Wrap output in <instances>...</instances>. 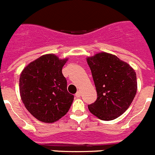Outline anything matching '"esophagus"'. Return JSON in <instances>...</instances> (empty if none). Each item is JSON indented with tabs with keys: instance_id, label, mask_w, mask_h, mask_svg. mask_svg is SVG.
<instances>
[{
	"instance_id": "34e87169",
	"label": "esophagus",
	"mask_w": 155,
	"mask_h": 155,
	"mask_svg": "<svg viewBox=\"0 0 155 155\" xmlns=\"http://www.w3.org/2000/svg\"><path fill=\"white\" fill-rule=\"evenodd\" d=\"M81 95V91H78V92L76 93V94H75V96H76L77 98H80Z\"/></svg>"
}]
</instances>
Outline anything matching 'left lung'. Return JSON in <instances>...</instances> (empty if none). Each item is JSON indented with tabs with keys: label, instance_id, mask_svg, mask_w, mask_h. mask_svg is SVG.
I'll return each instance as SVG.
<instances>
[{
	"label": "left lung",
	"instance_id": "left-lung-1",
	"mask_svg": "<svg viewBox=\"0 0 155 155\" xmlns=\"http://www.w3.org/2000/svg\"><path fill=\"white\" fill-rule=\"evenodd\" d=\"M86 60L98 95L88 109L102 120L118 118L130 107L136 95V72L130 64L112 53L100 52Z\"/></svg>",
	"mask_w": 155,
	"mask_h": 155
}]
</instances>
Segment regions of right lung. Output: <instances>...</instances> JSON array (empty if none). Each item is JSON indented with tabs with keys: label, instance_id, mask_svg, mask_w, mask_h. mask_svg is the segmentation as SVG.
Here are the masks:
<instances>
[{
	"label": "right lung",
	"instance_id": "obj_1",
	"mask_svg": "<svg viewBox=\"0 0 155 155\" xmlns=\"http://www.w3.org/2000/svg\"><path fill=\"white\" fill-rule=\"evenodd\" d=\"M68 61L53 53L45 54L29 63L20 74L21 101L31 116L42 123L58 121L73 102L74 95L68 91L62 74Z\"/></svg>",
	"mask_w": 155,
	"mask_h": 155
}]
</instances>
